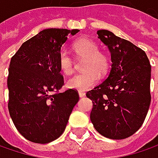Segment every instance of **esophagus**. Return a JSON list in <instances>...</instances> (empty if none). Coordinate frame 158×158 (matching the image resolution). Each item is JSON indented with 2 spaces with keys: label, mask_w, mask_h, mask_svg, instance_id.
Returning <instances> with one entry per match:
<instances>
[{
  "label": "esophagus",
  "mask_w": 158,
  "mask_h": 158,
  "mask_svg": "<svg viewBox=\"0 0 158 158\" xmlns=\"http://www.w3.org/2000/svg\"><path fill=\"white\" fill-rule=\"evenodd\" d=\"M79 95L80 98H83V97H85V92H84V91H82V90H79Z\"/></svg>",
  "instance_id": "34e87169"
}]
</instances>
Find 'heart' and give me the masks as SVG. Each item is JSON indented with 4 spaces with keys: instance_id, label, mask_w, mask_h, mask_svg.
<instances>
[{
    "instance_id": "b5f03b06",
    "label": "heart",
    "mask_w": 158,
    "mask_h": 158,
    "mask_svg": "<svg viewBox=\"0 0 158 158\" xmlns=\"http://www.w3.org/2000/svg\"><path fill=\"white\" fill-rule=\"evenodd\" d=\"M73 49L79 57L85 58L82 67L84 72L70 78L67 82V86L73 89H88L98 82L100 74L104 75L108 72L109 59L106 55L100 52L99 46L94 41L88 38H81L76 41ZM58 66L65 75L73 72V59L65 50H62L58 55Z\"/></svg>"
}]
</instances>
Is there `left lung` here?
<instances>
[{"label": "left lung", "mask_w": 158, "mask_h": 158, "mask_svg": "<svg viewBox=\"0 0 158 158\" xmlns=\"http://www.w3.org/2000/svg\"><path fill=\"white\" fill-rule=\"evenodd\" d=\"M98 38L108 47L111 69L102 83L87 92L92 101L90 121L102 135L124 139L134 135L146 117L151 102V65L141 48L99 30Z\"/></svg>", "instance_id": "left-lung-1"}]
</instances>
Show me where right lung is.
Here are the masks:
<instances>
[{"instance_id":"obj_1","label":"right lung","mask_w":158,"mask_h":158,"mask_svg":"<svg viewBox=\"0 0 158 158\" xmlns=\"http://www.w3.org/2000/svg\"><path fill=\"white\" fill-rule=\"evenodd\" d=\"M79 32L43 30L24 42L11 59L8 109L18 132L31 142L48 143L58 138L79 102L75 89L57 92L64 85L58 66L61 47L69 34Z\"/></svg>"}]
</instances>
